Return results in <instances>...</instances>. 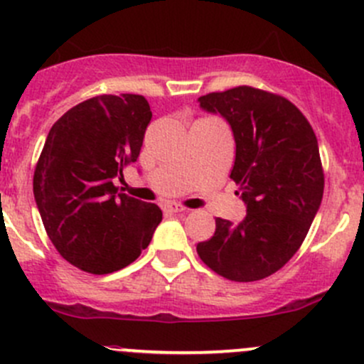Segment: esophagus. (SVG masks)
Returning <instances> with one entry per match:
<instances>
[{
    "instance_id": "esophagus-1",
    "label": "esophagus",
    "mask_w": 364,
    "mask_h": 364,
    "mask_svg": "<svg viewBox=\"0 0 364 364\" xmlns=\"http://www.w3.org/2000/svg\"><path fill=\"white\" fill-rule=\"evenodd\" d=\"M165 211H168V213H183V211H186V208H183V205H179V204L168 203V204H165Z\"/></svg>"
}]
</instances>
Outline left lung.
Wrapping results in <instances>:
<instances>
[{"instance_id": "left-lung-1", "label": "left lung", "mask_w": 364, "mask_h": 364, "mask_svg": "<svg viewBox=\"0 0 364 364\" xmlns=\"http://www.w3.org/2000/svg\"><path fill=\"white\" fill-rule=\"evenodd\" d=\"M230 124L236 160L230 179L247 204L240 223L216 218L211 240L197 245L208 267L232 282L277 273L299 250L324 193L317 137L303 112L280 95L237 86L199 98Z\"/></svg>"}]
</instances>
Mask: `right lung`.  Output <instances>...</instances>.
Returning a JSON list of instances; mask_svg holds the SVG:
<instances>
[{
    "instance_id": "add662e5",
    "label": "right lung",
    "mask_w": 364,
    "mask_h": 364,
    "mask_svg": "<svg viewBox=\"0 0 364 364\" xmlns=\"http://www.w3.org/2000/svg\"><path fill=\"white\" fill-rule=\"evenodd\" d=\"M151 116L141 95H100L50 128L33 193L47 236L72 266L114 273L148 248L161 209L119 193L114 178L137 161Z\"/></svg>"
}]
</instances>
